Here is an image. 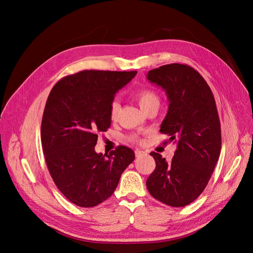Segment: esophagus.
Here are the masks:
<instances>
[{
  "label": "esophagus",
  "instance_id": "34e87169",
  "mask_svg": "<svg viewBox=\"0 0 253 253\" xmlns=\"http://www.w3.org/2000/svg\"><path fill=\"white\" fill-rule=\"evenodd\" d=\"M135 155H136L137 158H139V157H142L144 155H147V153L143 152V151H140V150H136L135 151Z\"/></svg>",
  "mask_w": 253,
  "mask_h": 253
}]
</instances>
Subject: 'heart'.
<instances>
[{
  "label": "heart",
  "instance_id": "obj_1",
  "mask_svg": "<svg viewBox=\"0 0 253 253\" xmlns=\"http://www.w3.org/2000/svg\"><path fill=\"white\" fill-rule=\"evenodd\" d=\"M134 96L136 98L137 102L139 103L142 111L150 108V106H152V105H155V104L159 105L158 96L154 93V91H152L150 89L143 88V89L137 90ZM118 111H119V103L117 101H113L112 104H111V108H110V115H111V118L113 120L117 118ZM133 139L138 140V138H137L136 136L133 137Z\"/></svg>",
  "mask_w": 253,
  "mask_h": 253
}]
</instances>
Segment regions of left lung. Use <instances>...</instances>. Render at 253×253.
I'll list each match as a JSON object with an SVG mask.
<instances>
[{
  "label": "left lung",
  "instance_id": "1",
  "mask_svg": "<svg viewBox=\"0 0 253 253\" xmlns=\"http://www.w3.org/2000/svg\"><path fill=\"white\" fill-rule=\"evenodd\" d=\"M162 87L169 110L160 132L176 143L170 163L155 152L156 168L147 179L150 194L171 207H185L202 194L219 158L220 122L215 99L202 75L186 64L163 65L148 73Z\"/></svg>",
  "mask_w": 253,
  "mask_h": 253
}]
</instances>
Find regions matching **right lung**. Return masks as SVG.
<instances>
[{
	"label": "right lung",
	"mask_w": 253,
	"mask_h": 253,
	"mask_svg": "<svg viewBox=\"0 0 253 253\" xmlns=\"http://www.w3.org/2000/svg\"><path fill=\"white\" fill-rule=\"evenodd\" d=\"M137 72L82 71L66 76L50 90L41 124V142L53 182L68 201L83 208L104 202L134 162L125 145L110 155L95 152L98 133L111 126L117 91Z\"/></svg>",
	"instance_id": "1"
}]
</instances>
